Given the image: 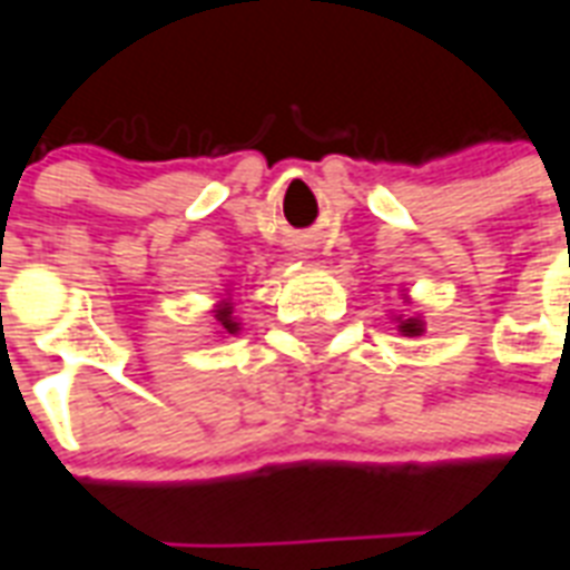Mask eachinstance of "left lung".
<instances>
[{"label":"left lung","mask_w":570,"mask_h":570,"mask_svg":"<svg viewBox=\"0 0 570 570\" xmlns=\"http://www.w3.org/2000/svg\"><path fill=\"white\" fill-rule=\"evenodd\" d=\"M396 328H399V334H402V337H420V334H423L425 331V322L420 320V316H396Z\"/></svg>","instance_id":"obj_1"}]
</instances>
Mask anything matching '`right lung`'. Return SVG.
<instances>
[{
  "instance_id": "1",
  "label": "right lung",
  "mask_w": 570,
  "mask_h": 570,
  "mask_svg": "<svg viewBox=\"0 0 570 570\" xmlns=\"http://www.w3.org/2000/svg\"><path fill=\"white\" fill-rule=\"evenodd\" d=\"M213 316L218 322V334H239V322L233 316L230 298H222V302L213 307Z\"/></svg>"
}]
</instances>
